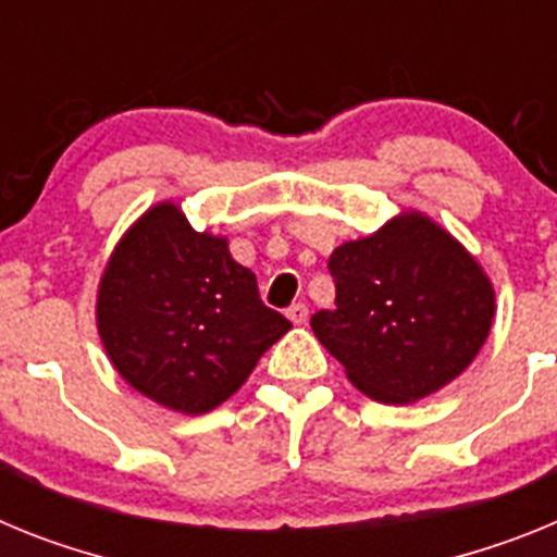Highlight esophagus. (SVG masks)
<instances>
[{"mask_svg":"<svg viewBox=\"0 0 557 557\" xmlns=\"http://www.w3.org/2000/svg\"><path fill=\"white\" fill-rule=\"evenodd\" d=\"M285 317L292 319L294 325H306V322H308V306H306V302H294V306L285 311Z\"/></svg>","mask_w":557,"mask_h":557,"instance_id":"1","label":"esophagus"}]
</instances>
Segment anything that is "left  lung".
Wrapping results in <instances>:
<instances>
[{"mask_svg":"<svg viewBox=\"0 0 557 557\" xmlns=\"http://www.w3.org/2000/svg\"><path fill=\"white\" fill-rule=\"evenodd\" d=\"M336 308L311 327L347 379L381 404H412L466 370L496 313L471 251L423 212H400L327 260Z\"/></svg>","mask_w":557,"mask_h":557,"instance_id":"8db88e82","label":"left lung"}]
</instances>
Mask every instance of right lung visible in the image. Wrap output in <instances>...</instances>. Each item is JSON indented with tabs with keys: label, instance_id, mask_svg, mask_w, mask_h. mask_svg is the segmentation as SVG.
I'll use <instances>...</instances> for the list:
<instances>
[{
	"label": "right lung",
	"instance_id": "add662e5",
	"mask_svg": "<svg viewBox=\"0 0 557 557\" xmlns=\"http://www.w3.org/2000/svg\"><path fill=\"white\" fill-rule=\"evenodd\" d=\"M288 327L226 238L193 230L173 201L125 232L100 277L106 356L125 384L173 412L224 404Z\"/></svg>",
	"mask_w": 557,
	"mask_h": 557
}]
</instances>
